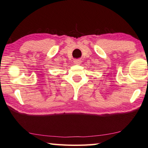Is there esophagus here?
<instances>
[{
	"instance_id": "esophagus-1",
	"label": "esophagus",
	"mask_w": 148,
	"mask_h": 148,
	"mask_svg": "<svg viewBox=\"0 0 148 148\" xmlns=\"http://www.w3.org/2000/svg\"><path fill=\"white\" fill-rule=\"evenodd\" d=\"M74 63L75 64H80V63H81V60H79V59H77V60H74Z\"/></svg>"
}]
</instances>
